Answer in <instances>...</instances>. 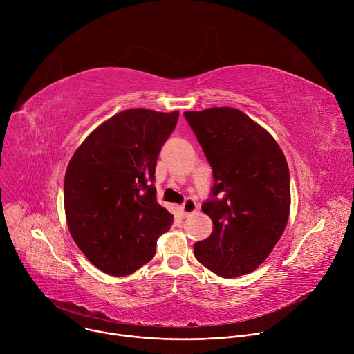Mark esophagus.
Segmentation results:
<instances>
[{"mask_svg": "<svg viewBox=\"0 0 354 354\" xmlns=\"http://www.w3.org/2000/svg\"><path fill=\"white\" fill-rule=\"evenodd\" d=\"M197 209H198V205L196 203L193 198H186L185 203L180 206V212H182V214L185 217L192 214V213H194V212H197Z\"/></svg>", "mask_w": 354, "mask_h": 354, "instance_id": "34e87169", "label": "esophagus"}]
</instances>
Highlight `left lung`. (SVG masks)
Instances as JSON below:
<instances>
[{"mask_svg": "<svg viewBox=\"0 0 354 354\" xmlns=\"http://www.w3.org/2000/svg\"><path fill=\"white\" fill-rule=\"evenodd\" d=\"M213 168V200L201 210L212 235L194 243L197 261L223 277L259 268L281 238L291 206L290 172L273 136L235 108L185 112Z\"/></svg>", "mask_w": 354, "mask_h": 354, "instance_id": "8db88e82", "label": "left lung"}]
</instances>
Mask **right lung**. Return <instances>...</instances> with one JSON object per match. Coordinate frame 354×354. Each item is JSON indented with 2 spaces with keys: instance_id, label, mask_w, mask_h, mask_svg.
Returning <instances> with one entry per match:
<instances>
[{
  "instance_id": "add662e5",
  "label": "right lung",
  "mask_w": 354,
  "mask_h": 354,
  "mask_svg": "<svg viewBox=\"0 0 354 354\" xmlns=\"http://www.w3.org/2000/svg\"><path fill=\"white\" fill-rule=\"evenodd\" d=\"M179 112L127 109L99 124L77 148L64 178L70 234L106 274L134 273L156 255L174 216L156 198L157 158Z\"/></svg>"
}]
</instances>
